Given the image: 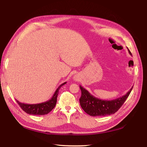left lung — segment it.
Wrapping results in <instances>:
<instances>
[{
  "label": "left lung",
  "mask_w": 147,
  "mask_h": 147,
  "mask_svg": "<svg viewBox=\"0 0 147 147\" xmlns=\"http://www.w3.org/2000/svg\"><path fill=\"white\" fill-rule=\"evenodd\" d=\"M128 51L131 55L128 49ZM80 88L82 92V95L79 99L81 107L89 115L96 117L109 115L117 112L129 96L133 87L127 94L112 100H103L96 98L81 85H80Z\"/></svg>",
  "instance_id": "1"
}]
</instances>
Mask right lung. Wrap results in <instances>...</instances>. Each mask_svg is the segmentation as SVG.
<instances>
[{"mask_svg":"<svg viewBox=\"0 0 147 147\" xmlns=\"http://www.w3.org/2000/svg\"><path fill=\"white\" fill-rule=\"evenodd\" d=\"M66 83L67 82H64V83L60 85L57 88L54 94L53 95L52 97L47 102L40 103H37V104H27V103H21L16 99V102L20 107V108L28 114L34 115H46V114L49 113L50 112H51V110L55 107L57 103V95H58L60 88Z\"/></svg>","mask_w":147,"mask_h":147,"instance_id":"add662e5","label":"right lung"}]
</instances>
